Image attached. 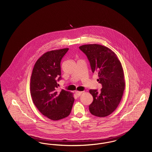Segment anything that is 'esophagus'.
I'll use <instances>...</instances> for the list:
<instances>
[{
    "instance_id": "34e87169",
    "label": "esophagus",
    "mask_w": 152,
    "mask_h": 152,
    "mask_svg": "<svg viewBox=\"0 0 152 152\" xmlns=\"http://www.w3.org/2000/svg\"><path fill=\"white\" fill-rule=\"evenodd\" d=\"M83 94V92H80V91H76V93H75V94H76V96H77V97H79L81 96V94Z\"/></svg>"
}]
</instances>
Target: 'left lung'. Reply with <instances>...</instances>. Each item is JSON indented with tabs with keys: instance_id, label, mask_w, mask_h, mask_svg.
<instances>
[{
	"instance_id": "1",
	"label": "left lung",
	"mask_w": 152,
	"mask_h": 152,
	"mask_svg": "<svg viewBox=\"0 0 152 152\" xmlns=\"http://www.w3.org/2000/svg\"><path fill=\"white\" fill-rule=\"evenodd\" d=\"M87 56L92 72H97V81L102 85L100 92L90 89L94 100L89 106L91 113L104 117L117 108L123 97L125 83L121 64L114 52L99 44L79 47Z\"/></svg>"
}]
</instances>
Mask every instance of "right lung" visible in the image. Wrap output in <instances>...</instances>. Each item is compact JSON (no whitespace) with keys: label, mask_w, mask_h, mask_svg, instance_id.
Listing matches in <instances>:
<instances>
[{"label":"right lung","mask_w":152,"mask_h":152,"mask_svg":"<svg viewBox=\"0 0 152 152\" xmlns=\"http://www.w3.org/2000/svg\"><path fill=\"white\" fill-rule=\"evenodd\" d=\"M69 48L48 51L34 65L30 82V93L34 104L44 116L56 121L69 116L74 102L70 92L59 91L60 63Z\"/></svg>","instance_id":"right-lung-1"}]
</instances>
